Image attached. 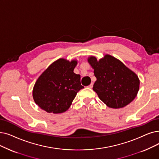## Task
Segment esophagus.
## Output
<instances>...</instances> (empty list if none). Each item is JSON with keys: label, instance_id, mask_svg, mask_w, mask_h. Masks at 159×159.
I'll list each match as a JSON object with an SVG mask.
<instances>
[{"label": "esophagus", "instance_id": "esophagus-1", "mask_svg": "<svg viewBox=\"0 0 159 159\" xmlns=\"http://www.w3.org/2000/svg\"><path fill=\"white\" fill-rule=\"evenodd\" d=\"M88 87L89 88H93V83H91Z\"/></svg>", "mask_w": 159, "mask_h": 159}]
</instances>
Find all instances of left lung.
Here are the masks:
<instances>
[{
    "mask_svg": "<svg viewBox=\"0 0 159 159\" xmlns=\"http://www.w3.org/2000/svg\"><path fill=\"white\" fill-rule=\"evenodd\" d=\"M97 78L93 90L105 104L112 108L125 107L132 102L139 90L140 80L135 73L111 55L103 58H88Z\"/></svg>",
    "mask_w": 159,
    "mask_h": 159,
    "instance_id": "left-lung-1",
    "label": "left lung"
}]
</instances>
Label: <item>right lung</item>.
Segmentation results:
<instances>
[{
  "instance_id": "right-lung-1",
  "label": "right lung",
  "mask_w": 159,
  "mask_h": 159,
  "mask_svg": "<svg viewBox=\"0 0 159 159\" xmlns=\"http://www.w3.org/2000/svg\"><path fill=\"white\" fill-rule=\"evenodd\" d=\"M77 60L60 58L47 67L34 84L32 95L36 104L49 113L60 114L70 107L80 89V75L73 72Z\"/></svg>"
}]
</instances>
